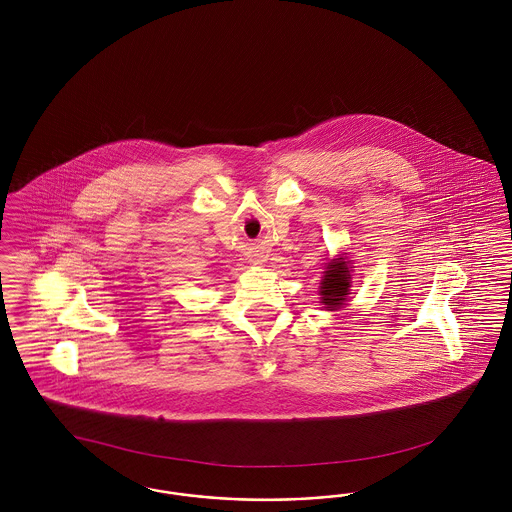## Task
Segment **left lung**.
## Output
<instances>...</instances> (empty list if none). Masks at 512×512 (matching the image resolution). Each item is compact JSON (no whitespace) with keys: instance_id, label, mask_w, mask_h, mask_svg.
Wrapping results in <instances>:
<instances>
[{"instance_id":"left-lung-1","label":"left lung","mask_w":512,"mask_h":512,"mask_svg":"<svg viewBox=\"0 0 512 512\" xmlns=\"http://www.w3.org/2000/svg\"><path fill=\"white\" fill-rule=\"evenodd\" d=\"M351 268V263L343 255L326 263L318 286L320 303L326 311H338L345 305L351 292Z\"/></svg>"}]
</instances>
